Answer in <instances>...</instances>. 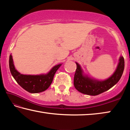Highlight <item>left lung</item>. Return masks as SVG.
<instances>
[{
    "label": "left lung",
    "instance_id": "1",
    "mask_svg": "<svg viewBox=\"0 0 130 130\" xmlns=\"http://www.w3.org/2000/svg\"><path fill=\"white\" fill-rule=\"evenodd\" d=\"M76 63L77 68L74 76V87L81 93L91 96L98 95L114 86L119 81L124 68V58L120 56L117 68L112 75L104 80H98L85 74L81 66L77 62Z\"/></svg>",
    "mask_w": 130,
    "mask_h": 130
}]
</instances>
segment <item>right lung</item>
<instances>
[{
	"instance_id": "obj_1",
	"label": "right lung",
	"mask_w": 130,
	"mask_h": 130,
	"mask_svg": "<svg viewBox=\"0 0 130 130\" xmlns=\"http://www.w3.org/2000/svg\"><path fill=\"white\" fill-rule=\"evenodd\" d=\"M61 65L60 63L55 65L46 74L28 75L21 74L15 69L11 54L9 58L10 70L13 77L21 87L31 93H39L46 90L51 85L55 73Z\"/></svg>"
}]
</instances>
